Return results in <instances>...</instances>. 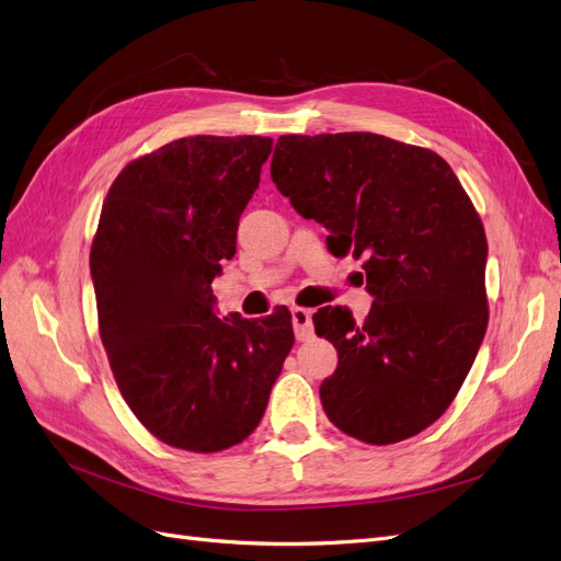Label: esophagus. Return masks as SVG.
<instances>
[{"label":"esophagus","mask_w":561,"mask_h":561,"mask_svg":"<svg viewBox=\"0 0 561 561\" xmlns=\"http://www.w3.org/2000/svg\"><path fill=\"white\" fill-rule=\"evenodd\" d=\"M293 328H295V336L299 342H307L313 334V320H311V311L295 307L293 309Z\"/></svg>","instance_id":"obj_1"}]
</instances>
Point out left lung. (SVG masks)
Returning a JSON list of instances; mask_svg holds the SVG:
<instances>
[{
  "mask_svg": "<svg viewBox=\"0 0 561 561\" xmlns=\"http://www.w3.org/2000/svg\"><path fill=\"white\" fill-rule=\"evenodd\" d=\"M271 180L363 260L375 304L313 316L339 363L320 402L339 431L393 445L428 428L463 386L486 332V236L449 163L377 133L280 135Z\"/></svg>",
  "mask_w": 561,
  "mask_h": 561,
  "instance_id": "1",
  "label": "left lung"
}]
</instances>
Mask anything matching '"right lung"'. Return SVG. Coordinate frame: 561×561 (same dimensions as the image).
<instances>
[{"mask_svg": "<svg viewBox=\"0 0 561 561\" xmlns=\"http://www.w3.org/2000/svg\"><path fill=\"white\" fill-rule=\"evenodd\" d=\"M274 140L194 135L130 161L91 248L98 328L118 390L161 443L210 454L260 426L295 344L285 307L217 318L213 278Z\"/></svg>", "mask_w": 561, "mask_h": 561, "instance_id": "right-lung-1", "label": "right lung"}]
</instances>
